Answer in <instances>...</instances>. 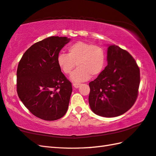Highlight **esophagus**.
<instances>
[{"label":"esophagus","mask_w":156,"mask_h":156,"mask_svg":"<svg viewBox=\"0 0 156 156\" xmlns=\"http://www.w3.org/2000/svg\"><path fill=\"white\" fill-rule=\"evenodd\" d=\"M80 84H78V83H74L73 84V87H74V88H78L79 87H80Z\"/></svg>","instance_id":"1"}]
</instances>
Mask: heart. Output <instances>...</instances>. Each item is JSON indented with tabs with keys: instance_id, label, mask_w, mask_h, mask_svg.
Segmentation results:
<instances>
[{
	"instance_id": "1",
	"label": "heart",
	"mask_w": 156,
	"mask_h": 156,
	"mask_svg": "<svg viewBox=\"0 0 156 156\" xmlns=\"http://www.w3.org/2000/svg\"><path fill=\"white\" fill-rule=\"evenodd\" d=\"M68 54H59L57 64L63 73L68 74L74 68L70 80L74 82L88 80L90 76L94 77L103 70L106 62L104 49L98 45H91L83 41H77L69 46Z\"/></svg>"
}]
</instances>
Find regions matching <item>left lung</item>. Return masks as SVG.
I'll return each mask as SVG.
<instances>
[{"label": "left lung", "mask_w": 156, "mask_h": 156, "mask_svg": "<svg viewBox=\"0 0 156 156\" xmlns=\"http://www.w3.org/2000/svg\"><path fill=\"white\" fill-rule=\"evenodd\" d=\"M105 69L90 88L89 105L92 112L105 117L124 114L135 103L140 83V68L133 58L116 45H109Z\"/></svg>", "instance_id": "1"}]
</instances>
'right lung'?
<instances>
[{
  "instance_id": "1",
  "label": "right lung",
  "mask_w": 156,
  "mask_h": 156,
  "mask_svg": "<svg viewBox=\"0 0 156 156\" xmlns=\"http://www.w3.org/2000/svg\"><path fill=\"white\" fill-rule=\"evenodd\" d=\"M69 41L58 36L45 38L31 45L19 63L20 100L33 115L45 121L58 120L68 111L72 84L59 69L57 57Z\"/></svg>"
}]
</instances>
